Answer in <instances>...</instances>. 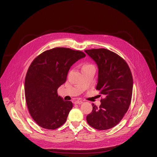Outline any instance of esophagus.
Instances as JSON below:
<instances>
[{
  "label": "esophagus",
  "instance_id": "34e87169",
  "mask_svg": "<svg viewBox=\"0 0 157 157\" xmlns=\"http://www.w3.org/2000/svg\"><path fill=\"white\" fill-rule=\"evenodd\" d=\"M83 103V101H74V104H82Z\"/></svg>",
  "mask_w": 157,
  "mask_h": 157
}]
</instances>
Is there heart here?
<instances>
[{
    "label": "heart",
    "instance_id": "1",
    "mask_svg": "<svg viewBox=\"0 0 157 157\" xmlns=\"http://www.w3.org/2000/svg\"><path fill=\"white\" fill-rule=\"evenodd\" d=\"M90 66H93V65H90V64H88V63H85V64L83 65V66H82V69H85V68L90 67Z\"/></svg>",
    "mask_w": 157,
    "mask_h": 157
}]
</instances>
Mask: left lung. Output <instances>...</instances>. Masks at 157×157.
I'll return each instance as SVG.
<instances>
[{"mask_svg": "<svg viewBox=\"0 0 157 157\" xmlns=\"http://www.w3.org/2000/svg\"><path fill=\"white\" fill-rule=\"evenodd\" d=\"M85 52L97 65L96 89L104 95L99 108L92 104V111L87 115L86 121L95 129H109L118 124L128 109L132 94V76L126 62L114 52L104 48Z\"/></svg>", "mask_w": 157, "mask_h": 157, "instance_id": "1", "label": "left lung"}]
</instances>
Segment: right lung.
I'll list each match as a JSON object with an SVG mask.
<instances>
[{
    "instance_id": "add662e5",
    "label": "right lung",
    "mask_w": 157,
    "mask_h": 157,
    "mask_svg": "<svg viewBox=\"0 0 157 157\" xmlns=\"http://www.w3.org/2000/svg\"><path fill=\"white\" fill-rule=\"evenodd\" d=\"M86 55L69 48H56L39 55L33 60L25 80V95L29 111L37 124L54 130L66 121L72 108L57 90L67 79L71 66Z\"/></svg>"
}]
</instances>
